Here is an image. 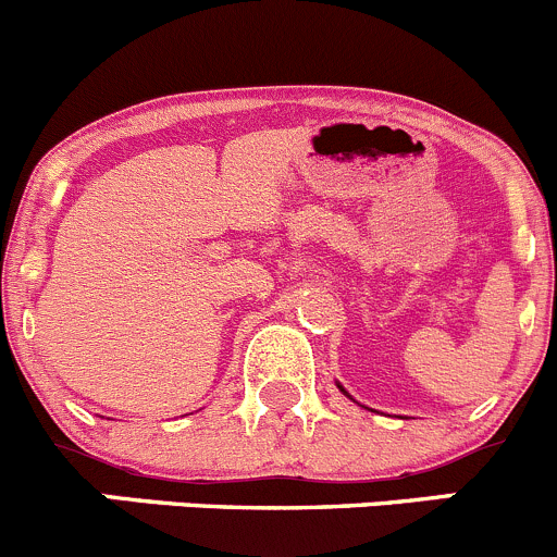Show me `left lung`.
Segmentation results:
<instances>
[{
	"mask_svg": "<svg viewBox=\"0 0 557 557\" xmlns=\"http://www.w3.org/2000/svg\"><path fill=\"white\" fill-rule=\"evenodd\" d=\"M338 389H341V393H344V395H346V398H351V395H349V393H346V389H344V387H341V384H338Z\"/></svg>",
	"mask_w": 557,
	"mask_h": 557,
	"instance_id": "left-lung-1",
	"label": "left lung"
}]
</instances>
